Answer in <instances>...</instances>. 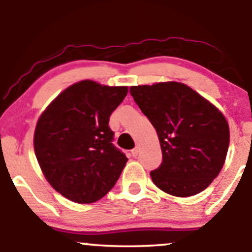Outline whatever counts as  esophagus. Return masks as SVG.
<instances>
[{
    "label": "esophagus",
    "instance_id": "1",
    "mask_svg": "<svg viewBox=\"0 0 252 252\" xmlns=\"http://www.w3.org/2000/svg\"><path fill=\"white\" fill-rule=\"evenodd\" d=\"M138 153H140V149H138V147H136V148L131 150V155L134 156V158H136V156L138 155Z\"/></svg>",
    "mask_w": 252,
    "mask_h": 252
}]
</instances>
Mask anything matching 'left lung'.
<instances>
[{
    "instance_id": "obj_1",
    "label": "left lung",
    "mask_w": 252,
    "mask_h": 252,
    "mask_svg": "<svg viewBox=\"0 0 252 252\" xmlns=\"http://www.w3.org/2000/svg\"><path fill=\"white\" fill-rule=\"evenodd\" d=\"M158 132L162 163L152 170L156 186L174 196L200 193L218 176L226 158L230 129L218 109L178 82L130 88Z\"/></svg>"
}]
</instances>
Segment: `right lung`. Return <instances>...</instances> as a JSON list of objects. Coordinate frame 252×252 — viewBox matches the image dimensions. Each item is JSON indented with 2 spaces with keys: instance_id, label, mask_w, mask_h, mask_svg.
Masks as SVG:
<instances>
[{
  "instance_id": "add662e5",
  "label": "right lung",
  "mask_w": 252,
  "mask_h": 252,
  "mask_svg": "<svg viewBox=\"0 0 252 252\" xmlns=\"http://www.w3.org/2000/svg\"><path fill=\"white\" fill-rule=\"evenodd\" d=\"M126 94V86L82 80L63 90L37 120V162L46 180L68 200H99L120 178L128 158L112 144L109 118Z\"/></svg>"
}]
</instances>
